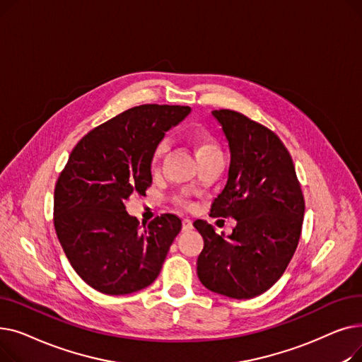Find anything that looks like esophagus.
I'll return each instance as SVG.
<instances>
[{
    "label": "esophagus",
    "instance_id": "34e87169",
    "mask_svg": "<svg viewBox=\"0 0 362 362\" xmlns=\"http://www.w3.org/2000/svg\"><path fill=\"white\" fill-rule=\"evenodd\" d=\"M182 224H183V230H191L192 229V221L189 218H183Z\"/></svg>",
    "mask_w": 362,
    "mask_h": 362
}]
</instances>
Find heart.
Returning a JSON list of instances; mask_svg holds the SVG:
<instances>
[{
    "mask_svg": "<svg viewBox=\"0 0 362 362\" xmlns=\"http://www.w3.org/2000/svg\"><path fill=\"white\" fill-rule=\"evenodd\" d=\"M189 141H191V145L194 146V151H195L198 160H202L204 157L213 154V152H218V146H217L216 141L211 138V135H208V133L204 132V130L194 132L192 135L189 136ZM165 148H167L165 141H161L154 146V149H152L151 157H149V167H151L152 171H156L160 167V163H161V158H163L164 152H165ZM176 201L182 206H191L192 205L191 201H189L185 197H179V198H176Z\"/></svg>",
    "mask_w": 362,
    "mask_h": 362,
    "instance_id": "heart-1",
    "label": "heart"
}]
</instances>
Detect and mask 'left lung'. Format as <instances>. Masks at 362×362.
Returning a JSON list of instances; mask_svg holds the SVG:
<instances>
[{"instance_id": "left-lung-1", "label": "left lung", "mask_w": 362, "mask_h": 362, "mask_svg": "<svg viewBox=\"0 0 362 362\" xmlns=\"http://www.w3.org/2000/svg\"><path fill=\"white\" fill-rule=\"evenodd\" d=\"M213 116L229 142L230 167L210 217H233L236 227L224 239L205 220L194 221L204 238L197 273L211 292L250 299L286 270L305 202L292 157L276 133L233 110H214Z\"/></svg>"}]
</instances>
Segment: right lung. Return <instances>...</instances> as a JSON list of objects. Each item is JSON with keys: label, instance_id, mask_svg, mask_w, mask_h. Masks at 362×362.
I'll list each match as a JSON object with an SVG mask.
<instances>
[{"label": "right lung", "instance_id": "1", "mask_svg": "<svg viewBox=\"0 0 362 362\" xmlns=\"http://www.w3.org/2000/svg\"><path fill=\"white\" fill-rule=\"evenodd\" d=\"M189 112L185 105L133 107L73 148L54 189V227L71 267L95 291L127 295L158 277L182 220L161 214L142 229L126 202L145 195L152 149Z\"/></svg>", "mask_w": 362, "mask_h": 362}]
</instances>
